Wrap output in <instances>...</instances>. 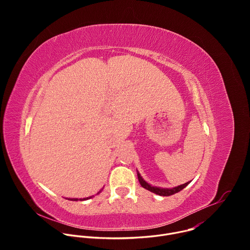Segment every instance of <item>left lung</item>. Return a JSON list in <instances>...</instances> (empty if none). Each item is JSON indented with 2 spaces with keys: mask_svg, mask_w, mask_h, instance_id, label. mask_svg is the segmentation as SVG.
Segmentation results:
<instances>
[{
  "mask_svg": "<svg viewBox=\"0 0 250 250\" xmlns=\"http://www.w3.org/2000/svg\"><path fill=\"white\" fill-rule=\"evenodd\" d=\"M137 177H138V181L141 185V187H144L145 189L156 194V195H159V196H171V195H174L178 192H180L181 190H183L190 182H187L183 185H180V186H177L175 188H171V189H168V188H159V187H154V186H151L150 184H148L147 182H146L144 179H142V177L140 176V174L137 172Z\"/></svg>",
  "mask_w": 250,
  "mask_h": 250,
  "instance_id": "1",
  "label": "left lung"
}]
</instances>
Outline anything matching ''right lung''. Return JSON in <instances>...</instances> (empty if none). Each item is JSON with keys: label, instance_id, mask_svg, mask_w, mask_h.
Wrapping results in <instances>:
<instances>
[{"label": "right lung", "instance_id": "add662e5", "mask_svg": "<svg viewBox=\"0 0 250 250\" xmlns=\"http://www.w3.org/2000/svg\"><path fill=\"white\" fill-rule=\"evenodd\" d=\"M92 197H89V198H84V199H80V201H84V200H88V199H91ZM69 200V199H68ZM71 201H78V199H70Z\"/></svg>", "mask_w": 250, "mask_h": 250}]
</instances>
